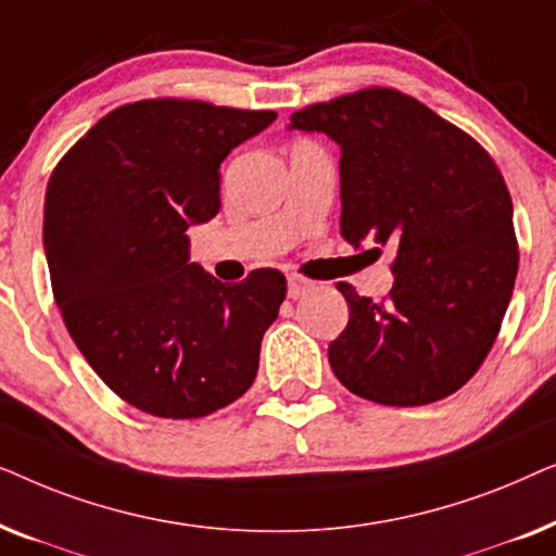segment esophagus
<instances>
[{
    "label": "esophagus",
    "mask_w": 556,
    "mask_h": 556,
    "mask_svg": "<svg viewBox=\"0 0 556 556\" xmlns=\"http://www.w3.org/2000/svg\"><path fill=\"white\" fill-rule=\"evenodd\" d=\"M311 288H314V283H311V280H306V278H301V276H288V299H301V295H306Z\"/></svg>",
    "instance_id": "obj_1"
}]
</instances>
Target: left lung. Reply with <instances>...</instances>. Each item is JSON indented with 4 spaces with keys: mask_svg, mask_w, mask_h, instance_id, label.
I'll return each instance as SVG.
<instances>
[{
    "mask_svg": "<svg viewBox=\"0 0 556 556\" xmlns=\"http://www.w3.org/2000/svg\"><path fill=\"white\" fill-rule=\"evenodd\" d=\"M288 128L339 147L344 240L397 250L382 303L339 283L349 324L329 344L333 375L392 407L460 390L496 341L519 268L498 166L468 134L390 88L308 105Z\"/></svg>",
    "mask_w": 556,
    "mask_h": 556,
    "instance_id": "obj_1",
    "label": "left lung"
}]
</instances>
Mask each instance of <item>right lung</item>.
<instances>
[{
  "instance_id": "1",
  "label": "right lung",
  "mask_w": 556,
  "mask_h": 556,
  "mask_svg": "<svg viewBox=\"0 0 556 556\" xmlns=\"http://www.w3.org/2000/svg\"><path fill=\"white\" fill-rule=\"evenodd\" d=\"M273 111L139 101L103 116L52 172L42 245L67 331L98 377L156 417H204L248 392L286 299L278 270L219 283L187 230L219 212V164Z\"/></svg>"
}]
</instances>
